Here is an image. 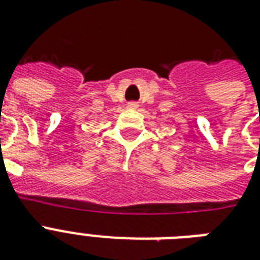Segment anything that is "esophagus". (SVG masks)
Returning a JSON list of instances; mask_svg holds the SVG:
<instances>
[{
	"label": "esophagus",
	"instance_id": "obj_1",
	"mask_svg": "<svg viewBox=\"0 0 260 260\" xmlns=\"http://www.w3.org/2000/svg\"><path fill=\"white\" fill-rule=\"evenodd\" d=\"M136 102H129V104H128V108H131V109H135V108H136Z\"/></svg>",
	"mask_w": 260,
	"mask_h": 260
}]
</instances>
